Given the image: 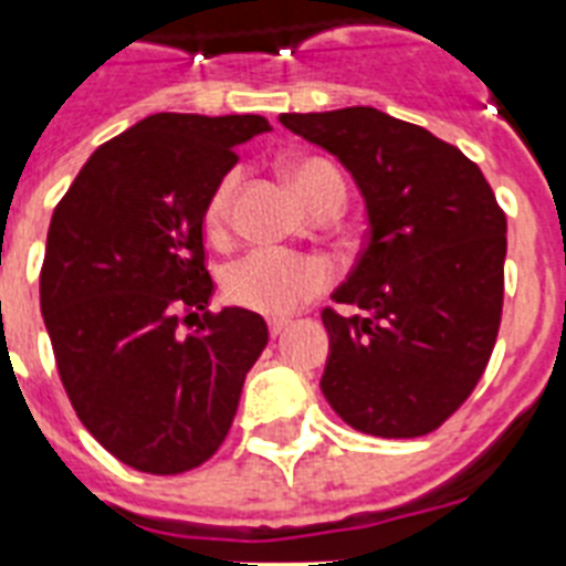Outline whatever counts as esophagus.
Returning a JSON list of instances; mask_svg holds the SVG:
<instances>
[{"instance_id": "obj_1", "label": "esophagus", "mask_w": 566, "mask_h": 566, "mask_svg": "<svg viewBox=\"0 0 566 566\" xmlns=\"http://www.w3.org/2000/svg\"><path fill=\"white\" fill-rule=\"evenodd\" d=\"M287 326H291V319H270V335L279 337L282 332H287Z\"/></svg>"}]
</instances>
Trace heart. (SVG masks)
Returning a JSON list of instances; mask_svg holds the SVG:
<instances>
[{
    "instance_id": "1",
    "label": "heart",
    "mask_w": 566,
    "mask_h": 566,
    "mask_svg": "<svg viewBox=\"0 0 566 566\" xmlns=\"http://www.w3.org/2000/svg\"><path fill=\"white\" fill-rule=\"evenodd\" d=\"M291 181L305 208L319 202L346 199L344 172L326 158H305L291 167ZM240 185V170L226 172L205 205V226L211 234H222L231 217V199ZM332 266L323 258L282 252V249H252L226 270L222 293L231 305L255 311L264 317H291L305 302L332 287Z\"/></svg>"
}]
</instances>
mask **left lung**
Here are the masks:
<instances>
[{
	"mask_svg": "<svg viewBox=\"0 0 566 566\" xmlns=\"http://www.w3.org/2000/svg\"><path fill=\"white\" fill-rule=\"evenodd\" d=\"M282 126L353 172L367 243L323 308L332 355L323 394L373 438H420L473 394L505 296V211L479 164L422 126L376 108L282 114Z\"/></svg>",
	"mask_w": 566,
	"mask_h": 566,
	"instance_id": "left-lung-1",
	"label": "left lung"
}]
</instances>
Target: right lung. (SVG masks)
Returning <instances> with one entry per match:
<instances>
[{
  "label": "right lung",
  "instance_id": "right-lung-1",
  "mask_svg": "<svg viewBox=\"0 0 566 566\" xmlns=\"http://www.w3.org/2000/svg\"><path fill=\"white\" fill-rule=\"evenodd\" d=\"M270 132L258 114H153L102 144L49 222L40 311L78 420L140 473L176 475L222 447L270 332L211 311L205 205Z\"/></svg>",
  "mask_w": 566,
  "mask_h": 566
}]
</instances>
